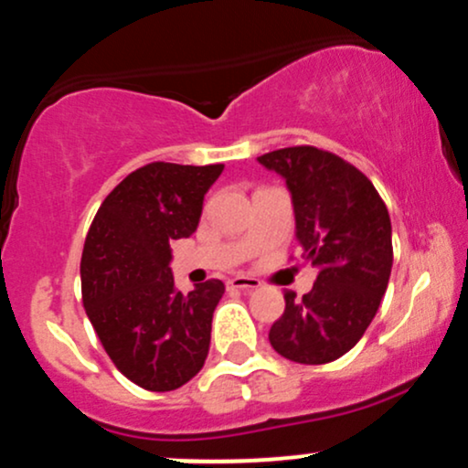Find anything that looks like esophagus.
I'll list each match as a JSON object with an SVG mask.
<instances>
[{"label":"esophagus","instance_id":"esophagus-1","mask_svg":"<svg viewBox=\"0 0 468 468\" xmlns=\"http://www.w3.org/2000/svg\"><path fill=\"white\" fill-rule=\"evenodd\" d=\"M229 290H256L261 288V281L254 279V276H234V279L228 281Z\"/></svg>","mask_w":468,"mask_h":468}]
</instances>
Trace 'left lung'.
<instances>
[{
  "mask_svg": "<svg viewBox=\"0 0 468 468\" xmlns=\"http://www.w3.org/2000/svg\"><path fill=\"white\" fill-rule=\"evenodd\" d=\"M256 160L285 180L301 252L319 268L303 299L285 294L270 344L296 364H328L364 336L388 288V209L359 169L324 149L285 147Z\"/></svg>",
  "mask_w": 468,
  "mask_h": 468,
  "instance_id": "8db88e82",
  "label": "left lung"
}]
</instances>
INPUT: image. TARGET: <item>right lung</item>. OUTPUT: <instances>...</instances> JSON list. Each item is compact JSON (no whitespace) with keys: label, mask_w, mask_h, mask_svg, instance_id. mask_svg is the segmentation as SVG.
Wrapping results in <instances>:
<instances>
[{"label":"right lung","mask_w":468,"mask_h":468,"mask_svg":"<svg viewBox=\"0 0 468 468\" xmlns=\"http://www.w3.org/2000/svg\"><path fill=\"white\" fill-rule=\"evenodd\" d=\"M225 165L152 163L104 198L84 240L82 299L115 368L167 393L198 375L209 353L223 281L176 290L169 243L198 228L203 198Z\"/></svg>","instance_id":"right-lung-1"}]
</instances>
